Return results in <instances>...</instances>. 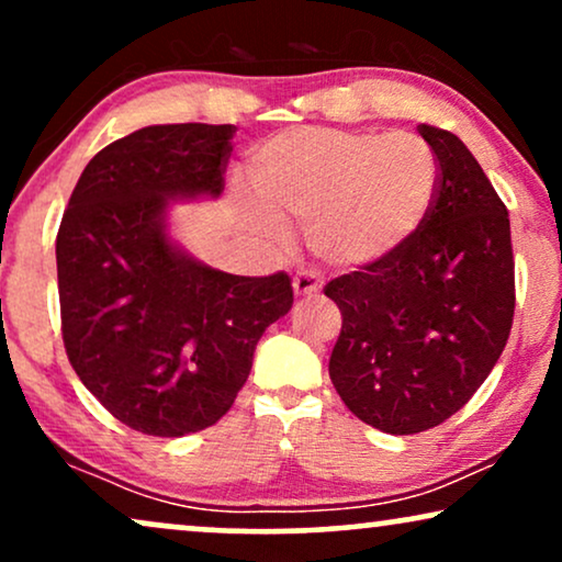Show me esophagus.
Masks as SVG:
<instances>
[{
    "label": "esophagus",
    "mask_w": 562,
    "mask_h": 562,
    "mask_svg": "<svg viewBox=\"0 0 562 562\" xmlns=\"http://www.w3.org/2000/svg\"><path fill=\"white\" fill-rule=\"evenodd\" d=\"M293 290L295 297H311L322 290V274L316 269H301L293 280Z\"/></svg>",
    "instance_id": "34e87169"
}]
</instances>
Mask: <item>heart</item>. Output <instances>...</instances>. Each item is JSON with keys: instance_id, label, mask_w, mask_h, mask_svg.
Listing matches in <instances>:
<instances>
[{"instance_id": "b5f03b06", "label": "heart", "mask_w": 562, "mask_h": 562, "mask_svg": "<svg viewBox=\"0 0 562 562\" xmlns=\"http://www.w3.org/2000/svg\"><path fill=\"white\" fill-rule=\"evenodd\" d=\"M256 202L246 223L282 238L280 220L308 225L311 248L334 267L389 259L420 231L438 191V160L409 132L297 126L261 142L248 162Z\"/></svg>"}]
</instances>
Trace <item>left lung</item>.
I'll list each match as a JSON object with an SVG mask.
<instances>
[{
    "label": "left lung",
    "mask_w": 562,
    "mask_h": 562,
    "mask_svg": "<svg viewBox=\"0 0 562 562\" xmlns=\"http://www.w3.org/2000/svg\"><path fill=\"white\" fill-rule=\"evenodd\" d=\"M417 132L440 170L420 231L324 288L342 311L334 389L392 436L436 428L472 400L508 342L516 301L506 204L457 134Z\"/></svg>",
    "instance_id": "1"
}]
</instances>
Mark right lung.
Instances as JSON below:
<instances>
[{
	"label": "right lung",
	"instance_id": "1",
	"mask_svg": "<svg viewBox=\"0 0 562 562\" xmlns=\"http://www.w3.org/2000/svg\"><path fill=\"white\" fill-rule=\"evenodd\" d=\"M233 124H153L85 166L59 236L61 334L85 389L130 428L181 438L236 402L285 272L238 277L170 236V204L223 194Z\"/></svg>",
	"mask_w": 562,
	"mask_h": 562
}]
</instances>
